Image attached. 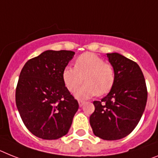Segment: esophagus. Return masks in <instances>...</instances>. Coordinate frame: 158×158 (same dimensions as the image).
I'll return each instance as SVG.
<instances>
[{"label":"esophagus","instance_id":"obj_1","mask_svg":"<svg viewBox=\"0 0 158 158\" xmlns=\"http://www.w3.org/2000/svg\"><path fill=\"white\" fill-rule=\"evenodd\" d=\"M84 103H85V102L83 101V100H79V107H82V106H83V104H84Z\"/></svg>","mask_w":158,"mask_h":158}]
</instances>
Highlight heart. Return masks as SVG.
I'll list each match as a JSON object with an SVG mask.
<instances>
[{"instance_id": "obj_1", "label": "heart", "mask_w": 158, "mask_h": 158, "mask_svg": "<svg viewBox=\"0 0 158 158\" xmlns=\"http://www.w3.org/2000/svg\"><path fill=\"white\" fill-rule=\"evenodd\" d=\"M85 79V84L75 92L79 99L91 98L95 95L108 93L115 83V70L112 65L94 53H85L75 60V67L67 66L63 71L65 85L71 92L76 90Z\"/></svg>"}]
</instances>
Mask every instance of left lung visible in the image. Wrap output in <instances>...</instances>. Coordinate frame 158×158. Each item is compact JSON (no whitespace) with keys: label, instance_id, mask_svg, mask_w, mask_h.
Wrapping results in <instances>:
<instances>
[{"label":"left lung","instance_id":"obj_1","mask_svg":"<svg viewBox=\"0 0 158 158\" xmlns=\"http://www.w3.org/2000/svg\"><path fill=\"white\" fill-rule=\"evenodd\" d=\"M115 70V83L109 93L94 101L90 116L94 134L107 140L130 134L142 116L147 102V87L138 64L118 53L107 54Z\"/></svg>","mask_w":158,"mask_h":158}]
</instances>
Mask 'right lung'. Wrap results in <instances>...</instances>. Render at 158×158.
<instances>
[{"instance_id":"right-lung-1","label":"right lung","mask_w":158,"mask_h":158,"mask_svg":"<svg viewBox=\"0 0 158 158\" xmlns=\"http://www.w3.org/2000/svg\"><path fill=\"white\" fill-rule=\"evenodd\" d=\"M71 50H46L26 62L16 88V104L24 124L34 136L56 140L68 132L78 101L65 87L63 71Z\"/></svg>"}]
</instances>
